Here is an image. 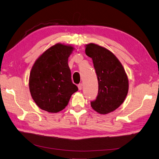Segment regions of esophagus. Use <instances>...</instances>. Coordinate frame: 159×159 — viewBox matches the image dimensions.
Segmentation results:
<instances>
[{"label":"esophagus","instance_id":"34e87169","mask_svg":"<svg viewBox=\"0 0 159 159\" xmlns=\"http://www.w3.org/2000/svg\"><path fill=\"white\" fill-rule=\"evenodd\" d=\"M78 88H79V90H81V89H83V84H82V83L79 84Z\"/></svg>","mask_w":159,"mask_h":159}]
</instances>
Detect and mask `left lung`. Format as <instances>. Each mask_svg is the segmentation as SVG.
<instances>
[{"label": "left lung", "instance_id": "8db88e82", "mask_svg": "<svg viewBox=\"0 0 159 159\" xmlns=\"http://www.w3.org/2000/svg\"><path fill=\"white\" fill-rule=\"evenodd\" d=\"M85 53L93 60L98 80V95L91 106L101 114L113 112L128 93L129 80L123 66L111 51L95 44L87 45Z\"/></svg>", "mask_w": 159, "mask_h": 159}]
</instances>
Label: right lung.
<instances>
[{
	"mask_svg": "<svg viewBox=\"0 0 159 159\" xmlns=\"http://www.w3.org/2000/svg\"><path fill=\"white\" fill-rule=\"evenodd\" d=\"M75 49L57 43L46 50L31 69L29 89L40 109L51 113L61 111L68 105L72 95L78 91L71 79L68 61Z\"/></svg>",
	"mask_w": 159,
	"mask_h": 159,
	"instance_id": "obj_1",
	"label": "right lung"
}]
</instances>
